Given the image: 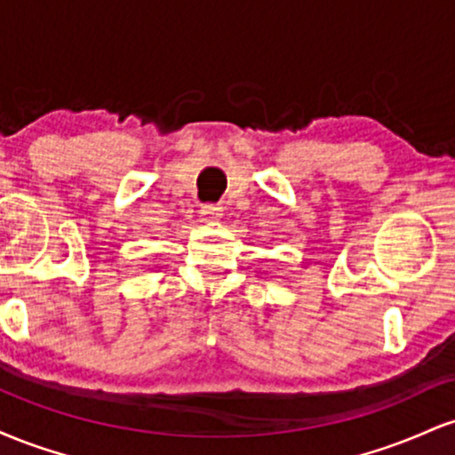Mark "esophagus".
Segmentation results:
<instances>
[{
    "instance_id": "esophagus-1",
    "label": "esophagus",
    "mask_w": 455,
    "mask_h": 455,
    "mask_svg": "<svg viewBox=\"0 0 455 455\" xmlns=\"http://www.w3.org/2000/svg\"><path fill=\"white\" fill-rule=\"evenodd\" d=\"M201 216L203 220H218L222 216V207L216 203H205V205H201Z\"/></svg>"
}]
</instances>
